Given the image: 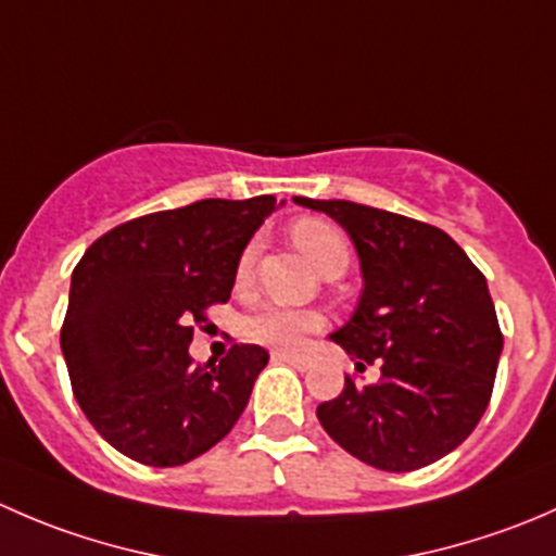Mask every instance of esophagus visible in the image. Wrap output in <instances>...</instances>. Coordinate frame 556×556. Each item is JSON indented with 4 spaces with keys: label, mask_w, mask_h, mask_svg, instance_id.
Segmentation results:
<instances>
[{
    "label": "esophagus",
    "mask_w": 556,
    "mask_h": 556,
    "mask_svg": "<svg viewBox=\"0 0 556 556\" xmlns=\"http://www.w3.org/2000/svg\"><path fill=\"white\" fill-rule=\"evenodd\" d=\"M274 361L279 363H288V366L299 368V371H306V361L301 355H295V352H274Z\"/></svg>",
    "instance_id": "esophagus-1"
}]
</instances>
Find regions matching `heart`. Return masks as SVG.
Here are the masks:
<instances>
[{
	"label": "heart",
	"instance_id": "b5f03b06",
	"mask_svg": "<svg viewBox=\"0 0 556 556\" xmlns=\"http://www.w3.org/2000/svg\"><path fill=\"white\" fill-rule=\"evenodd\" d=\"M290 237L299 244V250L309 257V263L319 274L330 268L344 271L350 261V247L344 233L328 220L319 217H301L290 226ZM257 261V242H250L237 261V285H244L252 277V268ZM319 325L317 314L290 309V306H263L247 319V336L268 346H293L304 333H309Z\"/></svg>",
	"mask_w": 556,
	"mask_h": 556
}]
</instances>
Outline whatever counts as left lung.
Segmentation results:
<instances>
[{
	"label": "left lung",
	"instance_id": "8db88e82",
	"mask_svg": "<svg viewBox=\"0 0 556 556\" xmlns=\"http://www.w3.org/2000/svg\"><path fill=\"white\" fill-rule=\"evenodd\" d=\"M295 204L333 217L361 257L363 293L330 339L357 361L379 363L377 384L344 379L317 406L325 433L390 473L425 468L457 450L490 403L503 333L486 279L450 233L355 201Z\"/></svg>",
	"mask_w": 556,
	"mask_h": 556
}]
</instances>
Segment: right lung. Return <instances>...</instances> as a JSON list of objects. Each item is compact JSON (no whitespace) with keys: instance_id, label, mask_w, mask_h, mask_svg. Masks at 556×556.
Wrapping results in <instances>:
<instances>
[{"instance_id":"add662e5","label":"right lung","mask_w":556,"mask_h":556,"mask_svg":"<svg viewBox=\"0 0 556 556\" xmlns=\"http://www.w3.org/2000/svg\"><path fill=\"white\" fill-rule=\"evenodd\" d=\"M274 210V195L204 199L115 226L80 257L61 352L83 414L121 454L185 465L242 417L268 352L233 344L201 368L188 346L231 299L239 255Z\"/></svg>"}]
</instances>
